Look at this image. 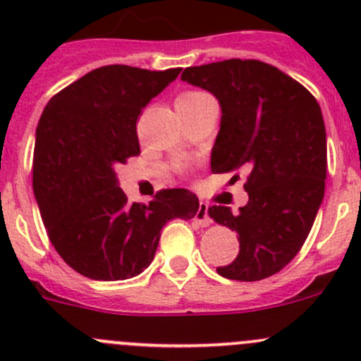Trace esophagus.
Wrapping results in <instances>:
<instances>
[{"label":"esophagus","mask_w":361,"mask_h":361,"mask_svg":"<svg viewBox=\"0 0 361 361\" xmlns=\"http://www.w3.org/2000/svg\"><path fill=\"white\" fill-rule=\"evenodd\" d=\"M207 209H209V206H207V202H199V207H197V213H195V221H197L199 225H202V227H207V225L211 224V218H209V213H207Z\"/></svg>","instance_id":"1"}]
</instances>
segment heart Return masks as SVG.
<instances>
[{
	"label": "heart",
	"mask_w": 361,
	"mask_h": 361,
	"mask_svg": "<svg viewBox=\"0 0 361 361\" xmlns=\"http://www.w3.org/2000/svg\"><path fill=\"white\" fill-rule=\"evenodd\" d=\"M209 99L206 92H199V90H187V92H181L176 97V110H187V108L195 106V104L202 103V101Z\"/></svg>",
	"instance_id": "1"
}]
</instances>
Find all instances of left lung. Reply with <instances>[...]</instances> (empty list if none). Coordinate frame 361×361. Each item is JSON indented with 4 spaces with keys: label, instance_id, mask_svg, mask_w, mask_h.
<instances>
[{
    "label": "left lung",
    "instance_id": "left-lung-1",
    "mask_svg": "<svg viewBox=\"0 0 361 361\" xmlns=\"http://www.w3.org/2000/svg\"><path fill=\"white\" fill-rule=\"evenodd\" d=\"M181 80L220 101L211 171H248L245 190L250 201L239 213L227 206L207 209L216 224L239 235L238 257L216 272L235 281H260L286 267L300 251L325 195L322 108L297 80L257 59L187 68Z\"/></svg>",
    "mask_w": 361,
    "mask_h": 361
}]
</instances>
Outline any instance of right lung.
<instances>
[{
    "mask_svg": "<svg viewBox=\"0 0 361 361\" xmlns=\"http://www.w3.org/2000/svg\"><path fill=\"white\" fill-rule=\"evenodd\" d=\"M180 71L97 68L57 92L42 113L32 190L50 243L85 278L137 276L154 260L164 225L197 213V195L185 188L129 202L115 174L118 164L140 155L137 116Z\"/></svg>",
    "mask_w": 361,
    "mask_h": 361,
    "instance_id": "right-lung-1",
    "label": "right lung"
}]
</instances>
